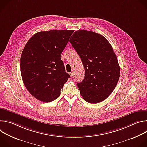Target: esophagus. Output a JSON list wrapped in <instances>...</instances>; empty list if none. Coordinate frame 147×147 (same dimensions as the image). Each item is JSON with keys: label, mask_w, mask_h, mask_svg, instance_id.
Here are the masks:
<instances>
[{"label": "esophagus", "mask_w": 147, "mask_h": 147, "mask_svg": "<svg viewBox=\"0 0 147 147\" xmlns=\"http://www.w3.org/2000/svg\"><path fill=\"white\" fill-rule=\"evenodd\" d=\"M70 76H71V77L73 78L74 77V76H75V73H74V71H71V72L70 73Z\"/></svg>", "instance_id": "34e87169"}]
</instances>
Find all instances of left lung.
I'll return each instance as SVG.
<instances>
[{
	"mask_svg": "<svg viewBox=\"0 0 147 147\" xmlns=\"http://www.w3.org/2000/svg\"><path fill=\"white\" fill-rule=\"evenodd\" d=\"M69 41L85 69L84 78L77 84L81 95L91 103L106 99L116 87L120 74L112 47L102 35L87 30L76 31Z\"/></svg>",
	"mask_w": 147,
	"mask_h": 147,
	"instance_id": "1",
	"label": "left lung"
}]
</instances>
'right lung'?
I'll return each mask as SVG.
<instances>
[{
  "mask_svg": "<svg viewBox=\"0 0 147 147\" xmlns=\"http://www.w3.org/2000/svg\"><path fill=\"white\" fill-rule=\"evenodd\" d=\"M74 30H50L34 35L27 42L20 59L23 81L36 99L50 102L60 95L70 77L65 71L61 54Z\"/></svg>",
  "mask_w": 147,
  "mask_h": 147,
  "instance_id": "obj_1",
  "label": "right lung"
}]
</instances>
